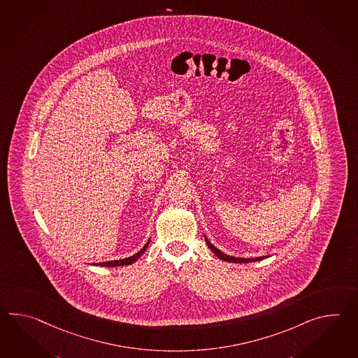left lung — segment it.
I'll list each match as a JSON object with an SVG mask.
<instances>
[{"instance_id": "8db88e82", "label": "left lung", "mask_w": 358, "mask_h": 358, "mask_svg": "<svg viewBox=\"0 0 358 358\" xmlns=\"http://www.w3.org/2000/svg\"><path fill=\"white\" fill-rule=\"evenodd\" d=\"M206 241H207L208 247L209 249L215 253L220 259H222V261H226V262H232V263H248V262H257V261H262V259H266V258H268V255H263V257H255V258H238V257H232V255H227L222 253L220 249H217V248L213 247L209 241H208V238H206Z\"/></svg>"}]
</instances>
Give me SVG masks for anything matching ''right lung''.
<instances>
[{"instance_id": "obj_1", "label": "right lung", "mask_w": 358, "mask_h": 358, "mask_svg": "<svg viewBox=\"0 0 358 358\" xmlns=\"http://www.w3.org/2000/svg\"><path fill=\"white\" fill-rule=\"evenodd\" d=\"M149 243H150V238H149V241L143 245V249L140 250V252H137L136 255H131V257H128V258H124V259H120V261H109V262H101V263H96V266H103V267H117V266H127V264H132V263L136 262L141 255L145 253V250H146V248L149 247ZM95 264V263H94Z\"/></svg>"}]
</instances>
